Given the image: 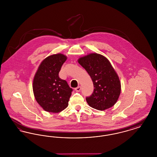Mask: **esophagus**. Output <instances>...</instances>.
Instances as JSON below:
<instances>
[{
	"instance_id": "34e87169",
	"label": "esophagus",
	"mask_w": 157,
	"mask_h": 157,
	"mask_svg": "<svg viewBox=\"0 0 157 157\" xmlns=\"http://www.w3.org/2000/svg\"><path fill=\"white\" fill-rule=\"evenodd\" d=\"M81 90V86H78V87H76V88H75V90L76 91V92H79L80 90Z\"/></svg>"
}]
</instances>
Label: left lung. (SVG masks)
I'll return each mask as SVG.
<instances>
[{
    "instance_id": "obj_1",
    "label": "left lung",
    "mask_w": 157,
    "mask_h": 157,
    "mask_svg": "<svg viewBox=\"0 0 157 157\" xmlns=\"http://www.w3.org/2000/svg\"><path fill=\"white\" fill-rule=\"evenodd\" d=\"M79 63L90 75L94 92L86 98L90 107L99 111L108 109L117 102L121 93L119 77L105 56L90 53L78 59Z\"/></svg>"
}]
</instances>
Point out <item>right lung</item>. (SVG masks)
Returning <instances> with one entry per match:
<instances>
[{
  "mask_svg": "<svg viewBox=\"0 0 157 157\" xmlns=\"http://www.w3.org/2000/svg\"><path fill=\"white\" fill-rule=\"evenodd\" d=\"M67 57L63 54L51 55L38 67L33 82V90L37 103L47 112L58 113L65 109L73 90L59 72Z\"/></svg>",
  "mask_w": 157,
  "mask_h": 157,
  "instance_id": "1",
  "label": "right lung"
}]
</instances>
